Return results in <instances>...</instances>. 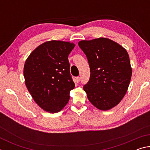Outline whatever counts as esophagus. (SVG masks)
Masks as SVG:
<instances>
[{"label":"esophagus","mask_w":150,"mask_h":150,"mask_svg":"<svg viewBox=\"0 0 150 150\" xmlns=\"http://www.w3.org/2000/svg\"><path fill=\"white\" fill-rule=\"evenodd\" d=\"M75 81L77 83H79V81H80V77H75Z\"/></svg>","instance_id":"obj_1"}]
</instances>
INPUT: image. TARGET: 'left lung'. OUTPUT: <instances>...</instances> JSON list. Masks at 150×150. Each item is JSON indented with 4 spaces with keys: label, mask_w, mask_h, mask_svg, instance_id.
I'll return each mask as SVG.
<instances>
[{
    "label": "left lung",
    "mask_w": 150,
    "mask_h": 150,
    "mask_svg": "<svg viewBox=\"0 0 150 150\" xmlns=\"http://www.w3.org/2000/svg\"><path fill=\"white\" fill-rule=\"evenodd\" d=\"M78 44L87 57L91 71L83 90L96 108L110 110L122 99L130 84L132 70L128 52L106 38L81 40Z\"/></svg>",
    "instance_id": "1"
}]
</instances>
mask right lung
<instances>
[{"label": "right lung", "instance_id": "obj_1", "mask_svg": "<svg viewBox=\"0 0 150 150\" xmlns=\"http://www.w3.org/2000/svg\"><path fill=\"white\" fill-rule=\"evenodd\" d=\"M75 44L52 40L38 46L25 62V84L33 99L50 113L62 110L75 88L68 56Z\"/></svg>", "mask_w": 150, "mask_h": 150}]
</instances>
